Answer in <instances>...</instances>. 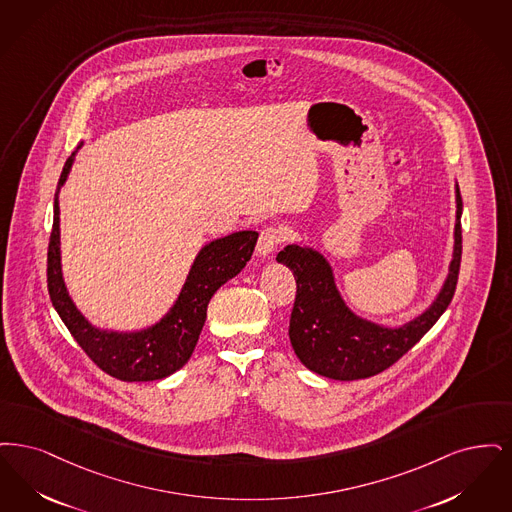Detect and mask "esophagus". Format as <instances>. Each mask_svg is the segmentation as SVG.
Instances as JSON below:
<instances>
[{"mask_svg":"<svg viewBox=\"0 0 512 512\" xmlns=\"http://www.w3.org/2000/svg\"><path fill=\"white\" fill-rule=\"evenodd\" d=\"M287 231L279 225H267L260 231V239H258V254L260 256H269L275 248L283 245L287 241Z\"/></svg>","mask_w":512,"mask_h":512,"instance_id":"obj_1","label":"esophagus"}]
</instances>
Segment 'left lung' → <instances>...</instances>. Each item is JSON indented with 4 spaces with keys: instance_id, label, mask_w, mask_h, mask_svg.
I'll use <instances>...</instances> for the list:
<instances>
[{
    "instance_id": "1",
    "label": "left lung",
    "mask_w": 512,
    "mask_h": 512,
    "mask_svg": "<svg viewBox=\"0 0 512 512\" xmlns=\"http://www.w3.org/2000/svg\"><path fill=\"white\" fill-rule=\"evenodd\" d=\"M463 200L457 189L455 250L449 275L438 300L415 321L400 329H384L359 319L346 308L327 260L312 248L290 245L277 254V262L292 269L296 296L290 312V344L313 373L334 380L375 377L405 356L447 310L457 289L463 235Z\"/></svg>"
}]
</instances>
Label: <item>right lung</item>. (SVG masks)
<instances>
[{
    "mask_svg": "<svg viewBox=\"0 0 512 512\" xmlns=\"http://www.w3.org/2000/svg\"><path fill=\"white\" fill-rule=\"evenodd\" d=\"M76 153L68 156L55 191L53 229L47 246L49 298L86 356L107 375L124 382L168 377L189 361L199 342L210 298L223 283H227L246 266L258 241V233L239 231L204 246L179 294L176 306L155 327L132 334L97 331L72 304L61 273L59 189L67 179Z\"/></svg>",
    "mask_w": 512,
    "mask_h": 512,
    "instance_id": "1",
    "label": "right lung"
}]
</instances>
